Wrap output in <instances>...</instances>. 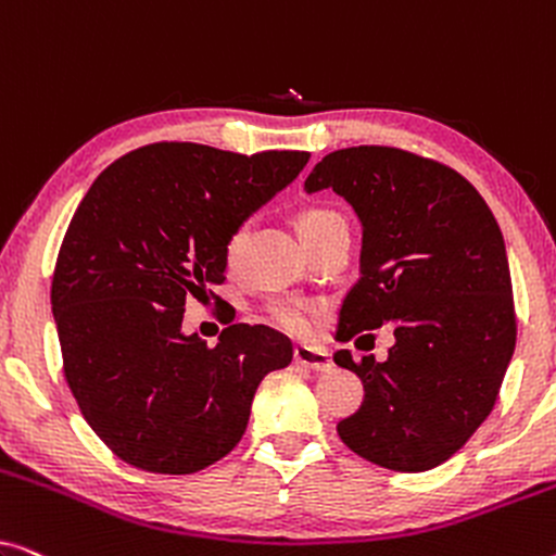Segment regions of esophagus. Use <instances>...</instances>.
I'll use <instances>...</instances> for the list:
<instances>
[{"label": "esophagus", "instance_id": "esophagus-1", "mask_svg": "<svg viewBox=\"0 0 556 556\" xmlns=\"http://www.w3.org/2000/svg\"><path fill=\"white\" fill-rule=\"evenodd\" d=\"M293 359L299 367L314 369V371H329L333 367V359L329 352L318 346H308V344H299L293 349Z\"/></svg>", "mask_w": 556, "mask_h": 556}]
</instances>
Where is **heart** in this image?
<instances>
[{"label": "heart", "mask_w": 556, "mask_h": 556, "mask_svg": "<svg viewBox=\"0 0 556 556\" xmlns=\"http://www.w3.org/2000/svg\"><path fill=\"white\" fill-rule=\"evenodd\" d=\"M337 217H339L337 212L329 207H306L299 212V217H295V230H299V235L303 238V235L318 230V227H324L326 223H331V219ZM240 242H242V230H238L230 240H227V261L230 263L235 261V255H238ZM268 318L278 326V329L293 333V337H303V333H308L311 326H314L316 306L303 299H280L276 303H270Z\"/></svg>", "instance_id": "heart-1"}]
</instances>
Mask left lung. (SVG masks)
Returning <instances> with one entry per match:
<instances>
[{
  "label": "left lung",
  "mask_w": 556,
  "mask_h": 556,
  "mask_svg": "<svg viewBox=\"0 0 556 556\" xmlns=\"http://www.w3.org/2000/svg\"><path fill=\"white\" fill-rule=\"evenodd\" d=\"M303 189H333L362 223L359 280L341 306L339 339L394 329L384 362L333 354L364 384L339 438L397 473L435 468L489 417L514 356L511 273L496 217L458 172L402 149L333 151Z\"/></svg>",
  "instance_id": "1"
}]
</instances>
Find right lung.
<instances>
[{
  "instance_id": "add662e5",
  "label": "right lung",
  "mask_w": 556,
  "mask_h": 556,
  "mask_svg": "<svg viewBox=\"0 0 556 556\" xmlns=\"http://www.w3.org/2000/svg\"><path fill=\"white\" fill-rule=\"evenodd\" d=\"M308 159L151 143L83 197L52 276V316L67 387L121 460L169 476L212 466L240 443L263 377L291 364V341L268 326L232 324L210 349L181 318L187 295L225 280L227 240Z\"/></svg>"
}]
</instances>
